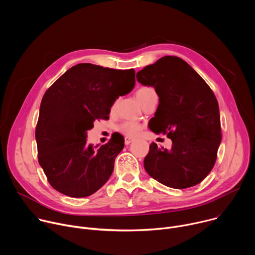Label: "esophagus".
I'll list each match as a JSON object with an SVG mask.
<instances>
[{
	"label": "esophagus",
	"instance_id": "esophagus-1",
	"mask_svg": "<svg viewBox=\"0 0 255 255\" xmlns=\"http://www.w3.org/2000/svg\"><path fill=\"white\" fill-rule=\"evenodd\" d=\"M132 141H133V138H131V137H125V144H126V145H129Z\"/></svg>",
	"mask_w": 255,
	"mask_h": 255
}]
</instances>
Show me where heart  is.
<instances>
[{
	"mask_svg": "<svg viewBox=\"0 0 255 255\" xmlns=\"http://www.w3.org/2000/svg\"><path fill=\"white\" fill-rule=\"evenodd\" d=\"M153 94H155V91L151 87H141L136 92V98L139 101V103L141 105H143V103ZM118 129L120 132H122L126 136L133 137L140 133L142 126L133 121H126V122H123L122 124H120Z\"/></svg>",
	"mask_w": 255,
	"mask_h": 255,
	"instance_id": "heart-1",
	"label": "heart"
}]
</instances>
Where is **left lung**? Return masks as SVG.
I'll return each mask as SVG.
<instances>
[{
  "label": "left lung",
  "instance_id": "1",
  "mask_svg": "<svg viewBox=\"0 0 255 255\" xmlns=\"http://www.w3.org/2000/svg\"><path fill=\"white\" fill-rule=\"evenodd\" d=\"M138 83L153 87L159 97L149 129L166 134L171 149L152 142L144 168L173 189L194 187L212 170L222 140L219 105L198 72L176 56H163L137 72Z\"/></svg>",
  "mask_w": 255,
  "mask_h": 255
}]
</instances>
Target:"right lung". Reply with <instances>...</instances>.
<instances>
[{
    "instance_id": "add662e5",
    "label": "right lung",
    "mask_w": 255,
    "mask_h": 255,
    "mask_svg": "<svg viewBox=\"0 0 255 255\" xmlns=\"http://www.w3.org/2000/svg\"><path fill=\"white\" fill-rule=\"evenodd\" d=\"M135 86V70L92 63L70 67L45 92L36 126L38 161L49 184L72 198H85L111 176L124 147L112 136L100 148L87 144L96 119H108L111 107Z\"/></svg>"
}]
</instances>
